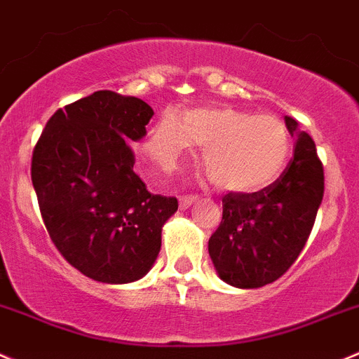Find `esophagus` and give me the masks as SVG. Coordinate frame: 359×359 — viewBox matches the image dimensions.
Returning a JSON list of instances; mask_svg holds the SVG:
<instances>
[{
  "label": "esophagus",
  "instance_id": "esophagus-1",
  "mask_svg": "<svg viewBox=\"0 0 359 359\" xmlns=\"http://www.w3.org/2000/svg\"><path fill=\"white\" fill-rule=\"evenodd\" d=\"M196 199H197L196 196H182L180 197V208H182V210H185V208H189Z\"/></svg>",
  "mask_w": 359,
  "mask_h": 359
}]
</instances>
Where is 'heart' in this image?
<instances>
[{
    "label": "heart",
    "instance_id": "1",
    "mask_svg": "<svg viewBox=\"0 0 359 359\" xmlns=\"http://www.w3.org/2000/svg\"><path fill=\"white\" fill-rule=\"evenodd\" d=\"M194 144L204 146L203 165L211 182L241 194L271 187L292 149L287 125L276 116L217 107L192 109L183 119L165 112L149 132L144 153L167 169Z\"/></svg>",
    "mask_w": 359,
    "mask_h": 359
}]
</instances>
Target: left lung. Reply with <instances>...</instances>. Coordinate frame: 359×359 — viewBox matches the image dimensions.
Returning <instances> with one entry per match:
<instances>
[{"instance_id":"1","label":"left lung","mask_w":359,"mask_h":359,"mask_svg":"<svg viewBox=\"0 0 359 359\" xmlns=\"http://www.w3.org/2000/svg\"><path fill=\"white\" fill-rule=\"evenodd\" d=\"M294 153L280 177L254 194L227 192L222 222L208 250L224 282L240 289L271 284L302 254L324 194V169L316 142L285 116Z\"/></svg>"}]
</instances>
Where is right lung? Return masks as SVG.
Segmentation results:
<instances>
[{
  "instance_id": "add662e5",
  "label": "right lung",
  "mask_w": 359,
  "mask_h": 359,
  "mask_svg": "<svg viewBox=\"0 0 359 359\" xmlns=\"http://www.w3.org/2000/svg\"><path fill=\"white\" fill-rule=\"evenodd\" d=\"M153 109L135 97L95 91L57 109L32 156V182L54 247L104 284L149 271L176 197L153 196L134 172L128 142L146 137Z\"/></svg>"
}]
</instances>
